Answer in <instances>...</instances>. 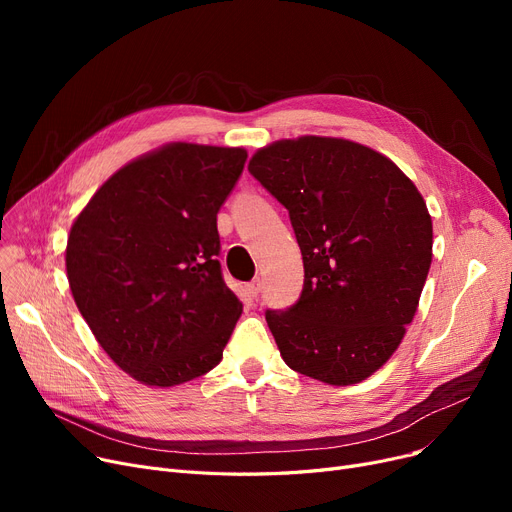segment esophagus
Segmentation results:
<instances>
[{
    "mask_svg": "<svg viewBox=\"0 0 512 512\" xmlns=\"http://www.w3.org/2000/svg\"><path fill=\"white\" fill-rule=\"evenodd\" d=\"M259 290H261V280H259V278H257V280H253V282H249V284L245 286V292L249 294L251 299H255V297H257Z\"/></svg>",
    "mask_w": 512,
    "mask_h": 512,
    "instance_id": "esophagus-1",
    "label": "esophagus"
}]
</instances>
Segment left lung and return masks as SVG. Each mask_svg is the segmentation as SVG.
I'll return each instance as SVG.
<instances>
[{
	"mask_svg": "<svg viewBox=\"0 0 512 512\" xmlns=\"http://www.w3.org/2000/svg\"><path fill=\"white\" fill-rule=\"evenodd\" d=\"M249 172L290 213L299 303L265 319L284 363L330 386L378 371L407 334L432 265V215L413 180L367 145L305 134L257 149Z\"/></svg>",
	"mask_w": 512,
	"mask_h": 512,
	"instance_id": "obj_1",
	"label": "left lung"
}]
</instances>
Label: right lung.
Wrapping results in <instances>:
<instances>
[{
	"label": "right lung",
	"instance_id": "add662e5",
	"mask_svg": "<svg viewBox=\"0 0 512 512\" xmlns=\"http://www.w3.org/2000/svg\"><path fill=\"white\" fill-rule=\"evenodd\" d=\"M245 161L242 147L161 145L76 215L66 245L74 303L139 384L180 386L222 361L242 303L222 280L218 211Z\"/></svg>",
	"mask_w": 512,
	"mask_h": 512
}]
</instances>
